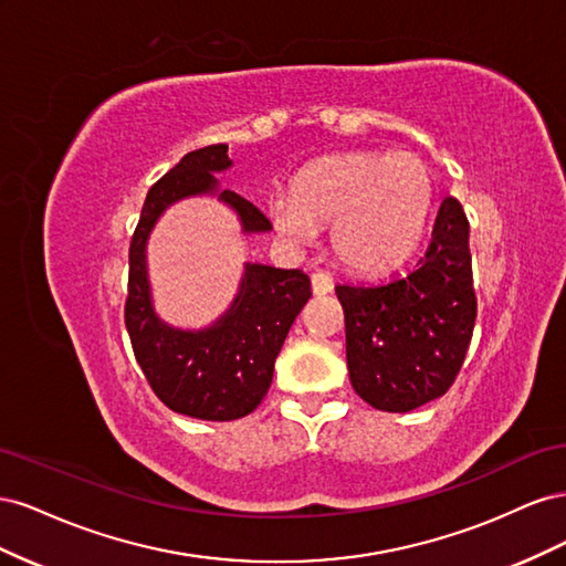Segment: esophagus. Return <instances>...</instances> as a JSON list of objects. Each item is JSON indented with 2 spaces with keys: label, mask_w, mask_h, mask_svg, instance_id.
<instances>
[{
  "label": "esophagus",
  "mask_w": 566,
  "mask_h": 566,
  "mask_svg": "<svg viewBox=\"0 0 566 566\" xmlns=\"http://www.w3.org/2000/svg\"><path fill=\"white\" fill-rule=\"evenodd\" d=\"M312 290H314V295L333 293V276H331V273H325V271L312 273Z\"/></svg>",
  "instance_id": "34e87169"
}]
</instances>
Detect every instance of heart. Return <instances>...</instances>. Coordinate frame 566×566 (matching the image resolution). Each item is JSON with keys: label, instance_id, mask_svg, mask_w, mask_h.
Listing matches in <instances>:
<instances>
[{"label": "heart", "instance_id": "1", "mask_svg": "<svg viewBox=\"0 0 566 566\" xmlns=\"http://www.w3.org/2000/svg\"><path fill=\"white\" fill-rule=\"evenodd\" d=\"M434 179L413 153L354 150L306 165L287 196L269 200V219L293 243L333 227L337 260L358 273L399 266L416 250L432 208Z\"/></svg>", "mask_w": 566, "mask_h": 566}]
</instances>
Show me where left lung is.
<instances>
[{
	"instance_id": "8db88e82",
	"label": "left lung",
	"mask_w": 566,
	"mask_h": 566,
	"mask_svg": "<svg viewBox=\"0 0 566 566\" xmlns=\"http://www.w3.org/2000/svg\"><path fill=\"white\" fill-rule=\"evenodd\" d=\"M345 310L354 391L387 413L430 403L449 391L474 331L470 224L443 198L416 269L378 285H337Z\"/></svg>"
}]
</instances>
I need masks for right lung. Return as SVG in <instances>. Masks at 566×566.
<instances>
[{"label": "right lung", "mask_w": 566, "mask_h": 566, "mask_svg": "<svg viewBox=\"0 0 566 566\" xmlns=\"http://www.w3.org/2000/svg\"><path fill=\"white\" fill-rule=\"evenodd\" d=\"M231 165L227 144L205 146L186 153L150 188L129 245L125 304L134 356L158 399L175 413L214 422L238 420L262 403L290 325L312 297V281L304 271L245 262L233 302L210 325L186 331L158 316L150 295L146 245L169 205L214 196L233 210L245 235L271 231L269 219L252 202L219 188L214 175L227 172Z\"/></svg>", "instance_id": "obj_1"}]
</instances>
